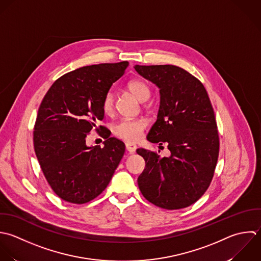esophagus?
<instances>
[{
    "mask_svg": "<svg viewBox=\"0 0 261 261\" xmlns=\"http://www.w3.org/2000/svg\"><path fill=\"white\" fill-rule=\"evenodd\" d=\"M136 145L135 144H133V143H129V142H127L126 143V150L131 154V153H134L135 151H136Z\"/></svg>",
    "mask_w": 261,
    "mask_h": 261,
    "instance_id": "obj_1",
    "label": "esophagus"
}]
</instances>
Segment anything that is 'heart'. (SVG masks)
Instances as JSON below:
<instances>
[{
	"label": "heart",
	"instance_id": "obj_1",
	"mask_svg": "<svg viewBox=\"0 0 261 261\" xmlns=\"http://www.w3.org/2000/svg\"><path fill=\"white\" fill-rule=\"evenodd\" d=\"M127 88L139 101L147 100L150 95L149 87L139 79L129 81L127 83ZM114 107L115 96L112 91H109L102 98L101 110L103 114L111 115L114 112ZM145 127V123L141 120H123L114 126V134L122 140L133 143L140 138Z\"/></svg>",
	"mask_w": 261,
	"mask_h": 261
}]
</instances>
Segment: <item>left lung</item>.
<instances>
[{"label":"left lung","instance_id":"8db88e82","mask_svg":"<svg viewBox=\"0 0 261 261\" xmlns=\"http://www.w3.org/2000/svg\"><path fill=\"white\" fill-rule=\"evenodd\" d=\"M135 70L160 88L158 119L147 134L152 143L168 144L171 154L138 148L145 169L138 187L146 200L165 210L196 202L213 180L220 139L215 112L203 84L174 65H136Z\"/></svg>","mask_w":261,"mask_h":261}]
</instances>
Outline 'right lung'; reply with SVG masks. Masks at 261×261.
I'll list each match as a JSON object with an SVG mask.
<instances>
[{
  "label": "right lung",
  "mask_w": 261,
  "mask_h": 261,
  "mask_svg": "<svg viewBox=\"0 0 261 261\" xmlns=\"http://www.w3.org/2000/svg\"><path fill=\"white\" fill-rule=\"evenodd\" d=\"M129 63H105L81 67L57 79L44 95L36 117L33 144L41 171L63 200L83 204L97 197L119 166L125 144L101 135L103 147L85 142L103 119L101 101Z\"/></svg>",
  "instance_id": "add662e5"
}]
</instances>
